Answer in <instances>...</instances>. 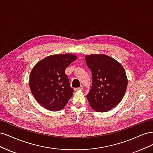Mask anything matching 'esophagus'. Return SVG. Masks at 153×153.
I'll return each mask as SVG.
<instances>
[{
  "instance_id": "obj_1",
  "label": "esophagus",
  "mask_w": 153,
  "mask_h": 153,
  "mask_svg": "<svg viewBox=\"0 0 153 153\" xmlns=\"http://www.w3.org/2000/svg\"><path fill=\"white\" fill-rule=\"evenodd\" d=\"M82 89H83V86L81 85L80 87L75 88V89H74V90H75V91H79V90H82Z\"/></svg>"
}]
</instances>
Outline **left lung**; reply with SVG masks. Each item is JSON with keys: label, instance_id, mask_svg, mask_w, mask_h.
Here are the masks:
<instances>
[{"label": "left lung", "instance_id": "left-lung-1", "mask_svg": "<svg viewBox=\"0 0 153 153\" xmlns=\"http://www.w3.org/2000/svg\"><path fill=\"white\" fill-rule=\"evenodd\" d=\"M85 62L92 80L87 99L96 112H107L123 98L128 85L126 72L116 60L106 55H85Z\"/></svg>", "mask_w": 153, "mask_h": 153}]
</instances>
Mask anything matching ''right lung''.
Listing matches in <instances>:
<instances>
[{
    "label": "right lung",
    "mask_w": 153,
    "mask_h": 153,
    "mask_svg": "<svg viewBox=\"0 0 153 153\" xmlns=\"http://www.w3.org/2000/svg\"><path fill=\"white\" fill-rule=\"evenodd\" d=\"M77 59L71 53L45 57L32 68L29 87L36 100L46 109L58 111L68 103L74 92L70 87L66 68Z\"/></svg>",
    "instance_id": "add662e5"
}]
</instances>
